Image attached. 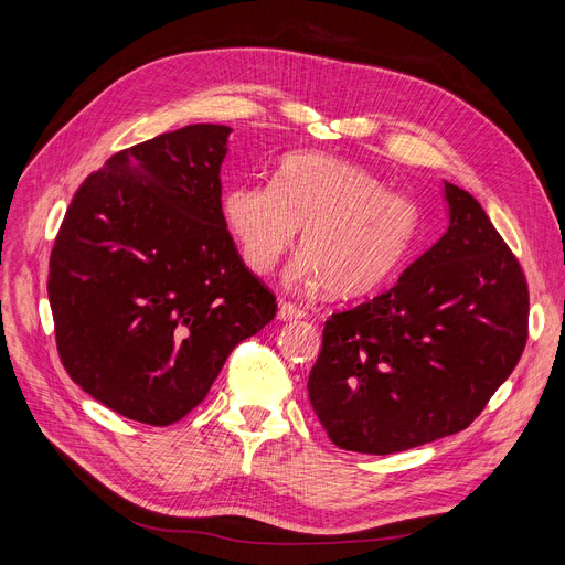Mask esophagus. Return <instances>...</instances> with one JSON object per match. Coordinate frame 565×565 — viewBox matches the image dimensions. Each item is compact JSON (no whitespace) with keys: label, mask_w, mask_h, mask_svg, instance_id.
<instances>
[{"label":"esophagus","mask_w":565,"mask_h":565,"mask_svg":"<svg viewBox=\"0 0 565 565\" xmlns=\"http://www.w3.org/2000/svg\"><path fill=\"white\" fill-rule=\"evenodd\" d=\"M303 317H306V310L291 306L287 301H282L278 306V319H282V321H294V319H303Z\"/></svg>","instance_id":"esophagus-1"}]
</instances>
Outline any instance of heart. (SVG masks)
Returning <instances> with one entry per match:
<instances>
[{"label":"heart","mask_w":565,"mask_h":565,"mask_svg":"<svg viewBox=\"0 0 565 565\" xmlns=\"http://www.w3.org/2000/svg\"><path fill=\"white\" fill-rule=\"evenodd\" d=\"M223 223L255 274L274 271L303 230V253L287 282L335 297H365L407 262L420 227L418 206L349 160L301 151L287 156L276 181L230 185Z\"/></svg>","instance_id":"1"}]
</instances>
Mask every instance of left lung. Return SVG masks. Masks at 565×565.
<instances>
[{"instance_id":"1","label":"left lung","mask_w":565,"mask_h":565,"mask_svg":"<svg viewBox=\"0 0 565 565\" xmlns=\"http://www.w3.org/2000/svg\"><path fill=\"white\" fill-rule=\"evenodd\" d=\"M448 227L395 287L327 319L310 405L344 450L391 455L460 433L515 370L529 291L486 209L444 181Z\"/></svg>"}]
</instances>
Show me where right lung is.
<instances>
[{
	"label": "right lung",
	"instance_id": "right-lung-1",
	"mask_svg": "<svg viewBox=\"0 0 565 565\" xmlns=\"http://www.w3.org/2000/svg\"><path fill=\"white\" fill-rule=\"evenodd\" d=\"M230 126L193 124L87 177L50 255L47 297L71 380L147 425L181 420L232 349L276 317L221 211Z\"/></svg>",
	"mask_w": 565,
	"mask_h": 565
}]
</instances>
